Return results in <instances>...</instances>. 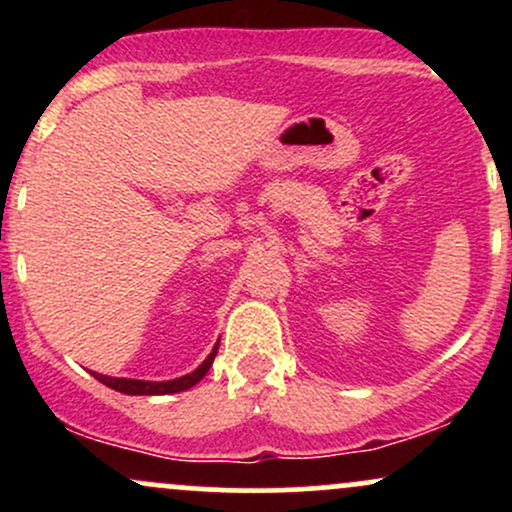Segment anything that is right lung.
<instances>
[{"label":"right lung","mask_w":512,"mask_h":512,"mask_svg":"<svg viewBox=\"0 0 512 512\" xmlns=\"http://www.w3.org/2000/svg\"><path fill=\"white\" fill-rule=\"evenodd\" d=\"M216 351H219V344L214 346V351H211V354L207 356V361H204L197 370H192L190 375H182V378L166 380V383H149V380H129V378H110V375H101V373H93V378L101 380L103 385L113 387V390H117V392H125V395H173V392L190 390L192 385H197L199 380L207 375L211 363H214Z\"/></svg>","instance_id":"right-lung-1"}]
</instances>
